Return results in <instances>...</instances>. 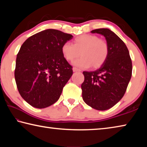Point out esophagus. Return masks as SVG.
I'll return each instance as SVG.
<instances>
[{"label":"esophagus","mask_w":147,"mask_h":147,"mask_svg":"<svg viewBox=\"0 0 147 147\" xmlns=\"http://www.w3.org/2000/svg\"><path fill=\"white\" fill-rule=\"evenodd\" d=\"M73 71L74 72H80V70L79 69L76 68V67H73Z\"/></svg>","instance_id":"34e87169"}]
</instances>
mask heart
<instances>
[{
  "instance_id": "obj_1",
  "label": "heart",
  "mask_w": 147,
  "mask_h": 147,
  "mask_svg": "<svg viewBox=\"0 0 147 147\" xmlns=\"http://www.w3.org/2000/svg\"><path fill=\"white\" fill-rule=\"evenodd\" d=\"M61 53L67 61H73L82 56V58L73 62L74 65L86 69L91 65L98 68L105 63L109 54L107 42L94 35L84 34L74 39L73 45L69 42L61 47Z\"/></svg>"
}]
</instances>
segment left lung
<instances>
[{
	"mask_svg": "<svg viewBox=\"0 0 147 147\" xmlns=\"http://www.w3.org/2000/svg\"><path fill=\"white\" fill-rule=\"evenodd\" d=\"M105 37L109 54L102 65L94 71H84L82 84L84 101L97 110H106L123 98L131 77L132 63L125 43L108 28L91 31Z\"/></svg>",
	"mask_w": 147,
	"mask_h": 147,
	"instance_id": "1",
	"label": "left lung"
}]
</instances>
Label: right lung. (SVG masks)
I'll use <instances>...</instances> for the list:
<instances>
[{
  "instance_id": "1",
  "label": "right lung",
  "mask_w": 147,
  "mask_h": 147,
  "mask_svg": "<svg viewBox=\"0 0 147 147\" xmlns=\"http://www.w3.org/2000/svg\"><path fill=\"white\" fill-rule=\"evenodd\" d=\"M73 38L58 30L47 29L22 45L17 55L15 79L20 94L30 105L45 108L59 99L73 73L61 47Z\"/></svg>"
}]
</instances>
